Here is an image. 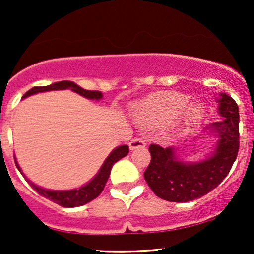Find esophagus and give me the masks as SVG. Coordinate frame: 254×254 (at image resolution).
<instances>
[{"instance_id": "1", "label": "esophagus", "mask_w": 254, "mask_h": 254, "mask_svg": "<svg viewBox=\"0 0 254 254\" xmlns=\"http://www.w3.org/2000/svg\"><path fill=\"white\" fill-rule=\"evenodd\" d=\"M129 147L131 150L137 149V148H144L145 142L141 138V137H135V138L131 139V142L129 143Z\"/></svg>"}]
</instances>
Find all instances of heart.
<instances>
[{"label":"heart","mask_w":254,"mask_h":254,"mask_svg":"<svg viewBox=\"0 0 254 254\" xmlns=\"http://www.w3.org/2000/svg\"><path fill=\"white\" fill-rule=\"evenodd\" d=\"M188 105V99L174 93H160L141 103L136 109V117L139 124L157 125L176 121ZM204 116L202 106H193L186 115V125H193Z\"/></svg>","instance_id":"b5f03b06"}]
</instances>
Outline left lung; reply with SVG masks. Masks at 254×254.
<instances>
[{"label": "left lung", "mask_w": 254, "mask_h": 254, "mask_svg": "<svg viewBox=\"0 0 254 254\" xmlns=\"http://www.w3.org/2000/svg\"><path fill=\"white\" fill-rule=\"evenodd\" d=\"M220 115L222 122L215 127L220 133L215 154L198 164H183L173 149L157 144L149 145L150 164L144 179L157 197L168 202H190L205 196L228 176L239 153V107L232 97L221 94Z\"/></svg>", "instance_id": "obj_1"}]
</instances>
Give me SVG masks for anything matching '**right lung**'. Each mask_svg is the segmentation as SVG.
<instances>
[{"instance_id": "obj_1", "label": "right lung", "mask_w": 254, "mask_h": 254, "mask_svg": "<svg viewBox=\"0 0 254 254\" xmlns=\"http://www.w3.org/2000/svg\"><path fill=\"white\" fill-rule=\"evenodd\" d=\"M57 89H71L72 92L78 93L80 95H82L84 98L88 99H99L103 98V94L99 90H87L81 88L80 86H77L76 83L70 82V81H61V82L52 83L50 86H43V87H33L28 92H26L24 97L26 98L28 95L36 94L39 92H48V90H57ZM129 153V147L127 145H121V147L116 148L112 153L110 154L109 157L106 159V161L104 162L103 167L100 168L99 173L95 176L94 179L92 182L87 184V185L82 186L78 190H71V191H50V190H44L42 188H38L34 185L33 183H30V185L34 189V191H37L40 196L45 197L46 199H50L54 203L58 204L61 206H65V208H74V206H80L83 204L90 202V200L95 199L99 194L101 193L104 190L105 185H106L107 179H109L111 168L112 166L121 160L122 157L127 156ZM16 167L19 168V165L15 162ZM22 173V172H21Z\"/></svg>"}]
</instances>
